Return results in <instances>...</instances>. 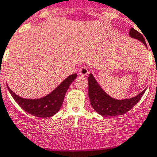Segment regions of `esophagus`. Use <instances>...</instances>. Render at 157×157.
Segmentation results:
<instances>
[{"instance_id": "esophagus-1", "label": "esophagus", "mask_w": 157, "mask_h": 157, "mask_svg": "<svg viewBox=\"0 0 157 157\" xmlns=\"http://www.w3.org/2000/svg\"><path fill=\"white\" fill-rule=\"evenodd\" d=\"M79 73L81 75H87L89 74V70H88V68L86 66H82L79 69Z\"/></svg>"}]
</instances>
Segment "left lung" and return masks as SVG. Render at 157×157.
Returning <instances> with one entry per match:
<instances>
[{"label": "left lung", "instance_id": "left-lung-1", "mask_svg": "<svg viewBox=\"0 0 157 157\" xmlns=\"http://www.w3.org/2000/svg\"><path fill=\"white\" fill-rule=\"evenodd\" d=\"M129 36L132 38L139 40L147 46L144 37L139 31L131 28L129 31ZM89 81V96L91 105L96 113L102 116H117L123 115L132 109L144 94L145 90L140 92L135 97L126 99H116L108 95L102 87L99 86L93 75L89 74L88 78Z\"/></svg>", "mask_w": 157, "mask_h": 157}]
</instances>
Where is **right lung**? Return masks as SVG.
I'll list each match as a JSON object with an SVG mask.
<instances>
[{
	"instance_id": "1",
	"label": "right lung",
	"mask_w": 157,
	"mask_h": 157,
	"mask_svg": "<svg viewBox=\"0 0 157 157\" xmlns=\"http://www.w3.org/2000/svg\"><path fill=\"white\" fill-rule=\"evenodd\" d=\"M77 77V74H73L68 77L54 89L51 93L40 98L31 99L25 98L16 95L10 88L7 86V89L12 95L15 102L23 109L25 111L32 116L40 118L51 117L60 110L63 103L65 95L69 88L70 85Z\"/></svg>"
}]
</instances>
